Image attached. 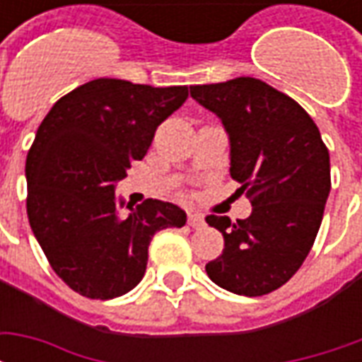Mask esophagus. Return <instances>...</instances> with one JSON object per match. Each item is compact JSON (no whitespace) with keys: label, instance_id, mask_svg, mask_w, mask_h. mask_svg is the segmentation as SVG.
<instances>
[{"label":"esophagus","instance_id":"esophagus-1","mask_svg":"<svg viewBox=\"0 0 362 362\" xmlns=\"http://www.w3.org/2000/svg\"><path fill=\"white\" fill-rule=\"evenodd\" d=\"M188 225L192 228H204L205 227L204 215H199V213H189V215H188Z\"/></svg>","mask_w":362,"mask_h":362}]
</instances>
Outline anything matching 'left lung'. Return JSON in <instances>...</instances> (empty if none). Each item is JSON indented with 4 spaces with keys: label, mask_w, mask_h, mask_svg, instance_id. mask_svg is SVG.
Returning <instances> with one entry per match:
<instances>
[{
    "label": "left lung",
    "mask_w": 362,
    "mask_h": 362,
    "mask_svg": "<svg viewBox=\"0 0 362 362\" xmlns=\"http://www.w3.org/2000/svg\"><path fill=\"white\" fill-rule=\"evenodd\" d=\"M192 98L217 114L230 141V176L252 202L248 219L207 215L225 238L205 272L235 295L262 296L303 266L329 196V153L300 104L254 77L194 85Z\"/></svg>",
    "instance_id": "1"
}]
</instances>
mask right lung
<instances>
[{
    "mask_svg": "<svg viewBox=\"0 0 362 362\" xmlns=\"http://www.w3.org/2000/svg\"><path fill=\"white\" fill-rule=\"evenodd\" d=\"M188 87L95 79L52 106L27 155V215L59 279L87 298H116L143 279L151 238L184 227L178 205L145 199L124 211L114 188L147 155Z\"/></svg>",
    "mask_w": 362,
    "mask_h": 362,
    "instance_id": "obj_1",
    "label": "right lung"
}]
</instances>
